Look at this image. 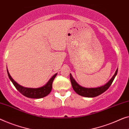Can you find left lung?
<instances>
[{"instance_id": "obj_1", "label": "left lung", "mask_w": 129, "mask_h": 129, "mask_svg": "<svg viewBox=\"0 0 129 129\" xmlns=\"http://www.w3.org/2000/svg\"><path fill=\"white\" fill-rule=\"evenodd\" d=\"M117 70L118 69H116L115 73L113 77L111 78V79L107 83L102 86L96 87V88H85L81 87L76 81V80L74 79L72 74H70V78L71 83H72L73 88L74 91L80 95L84 96V97H88V98H92V97H95L100 95L102 93H104L107 89L109 88V87L111 86V85L112 83L113 80L116 76Z\"/></svg>"}]
</instances>
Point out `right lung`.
<instances>
[{
    "label": "right lung",
    "instance_id": "right-lung-1",
    "mask_svg": "<svg viewBox=\"0 0 129 129\" xmlns=\"http://www.w3.org/2000/svg\"><path fill=\"white\" fill-rule=\"evenodd\" d=\"M7 74H8V76L11 81L12 82L13 85L16 88V89L23 94L24 96H25L27 98H42L43 97H45L47 96L48 94L51 92L52 88V83H53L54 79L56 76L57 73L52 76V77L50 78V80L48 81L47 83L45 85H44L41 87L37 88H27L21 86L18 84L17 83H16L14 80L13 79L12 77L9 74V71L7 69Z\"/></svg>",
    "mask_w": 129,
    "mask_h": 129
}]
</instances>
